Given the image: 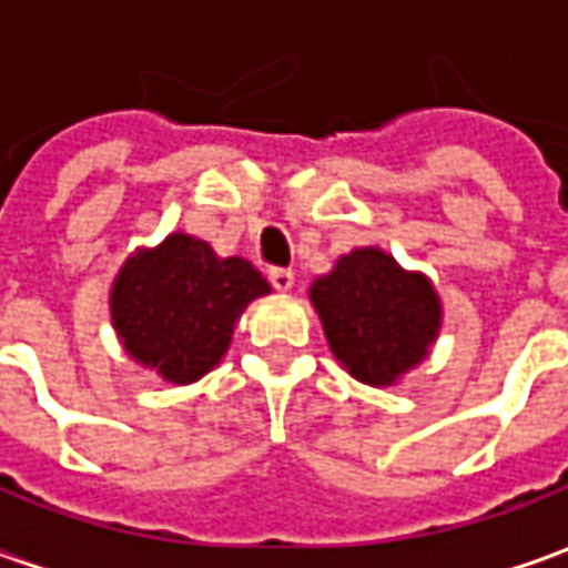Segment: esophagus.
Masks as SVG:
<instances>
[{"mask_svg":"<svg viewBox=\"0 0 568 568\" xmlns=\"http://www.w3.org/2000/svg\"><path fill=\"white\" fill-rule=\"evenodd\" d=\"M267 276H271V285L276 292H292V285H295V273L288 267H273Z\"/></svg>","mask_w":568,"mask_h":568,"instance_id":"34e87169","label":"esophagus"}]
</instances>
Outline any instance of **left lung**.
<instances>
[{
	"label": "left lung",
	"instance_id": "obj_1",
	"mask_svg": "<svg viewBox=\"0 0 568 568\" xmlns=\"http://www.w3.org/2000/svg\"><path fill=\"white\" fill-rule=\"evenodd\" d=\"M310 301L334 358L368 386H393L438 341V292L377 246L341 255L310 285Z\"/></svg>",
	"mask_w": 568,
	"mask_h": 568
}]
</instances>
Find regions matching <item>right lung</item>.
<instances>
[{"label": "right lung", "instance_id": "obj_1", "mask_svg": "<svg viewBox=\"0 0 568 568\" xmlns=\"http://www.w3.org/2000/svg\"><path fill=\"white\" fill-rule=\"evenodd\" d=\"M267 292L246 258H219L197 236L170 234L124 261L109 310L124 353L185 386L222 362L236 320Z\"/></svg>", "mask_w": 568, "mask_h": 568}]
</instances>
